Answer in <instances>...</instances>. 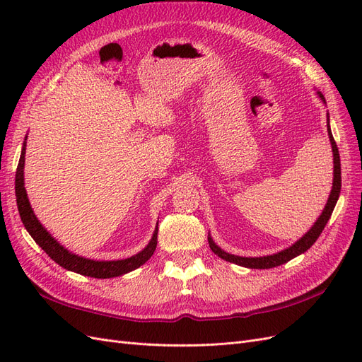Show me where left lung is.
Masks as SVG:
<instances>
[{"label": "left lung", "mask_w": 362, "mask_h": 362, "mask_svg": "<svg viewBox=\"0 0 362 362\" xmlns=\"http://www.w3.org/2000/svg\"><path fill=\"white\" fill-rule=\"evenodd\" d=\"M317 93H319V96L322 98V101L325 103L323 95L320 92H317ZM327 136H329L331 146H332V154H334V182H332V190H331L329 199H327L320 217L317 218V222L311 226L310 231L306 233L302 238H299L294 245H291L290 247L278 252V254L267 255V257H255V258H252V257H238V255L228 254V252H225V250H222L221 247H218L213 242V238L208 235V243H210L211 250L214 252L217 257H221L225 261L234 262V264L247 267V269H272V267H278L281 264H286L287 261H290L294 257L303 254V252L308 250L315 243V240L319 238V235L322 234V231L325 229L327 221H329V217H331L334 208H335V204L338 201L339 190H341V164H339L338 148H337V144H335V140H334V136L331 133L329 116H327Z\"/></svg>", "instance_id": "obj_1"}]
</instances>
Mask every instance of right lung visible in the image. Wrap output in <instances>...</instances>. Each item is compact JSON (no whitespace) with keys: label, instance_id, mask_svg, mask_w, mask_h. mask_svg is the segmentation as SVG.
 Instances as JSON below:
<instances>
[{"label":"right lung","instance_id":"1","mask_svg":"<svg viewBox=\"0 0 362 362\" xmlns=\"http://www.w3.org/2000/svg\"><path fill=\"white\" fill-rule=\"evenodd\" d=\"M25 144L27 141H24L23 151H21V158L18 163L16 178H15L18 211L21 216V221H23L28 234L43 250L47 252L48 257H51L52 261H56L59 266L64 267L66 270L80 273V275H84V276L100 278V279L125 275V273L136 270L141 264H145V262L152 257V254H154V250L157 247L158 226L156 228L154 235H152L151 242L144 250L139 252V254L133 257L125 258V259H117V261H95V259L78 257L72 254V252H69L68 249H64L56 238L51 237V234L42 226L35 213H33L31 205L27 198V192L24 187V164H25V146H27Z\"/></svg>","mask_w":362,"mask_h":362}]
</instances>
